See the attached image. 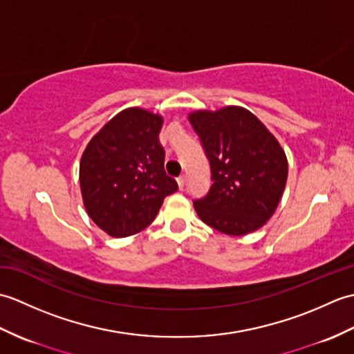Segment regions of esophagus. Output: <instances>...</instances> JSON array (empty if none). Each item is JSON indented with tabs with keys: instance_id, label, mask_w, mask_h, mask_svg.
Masks as SVG:
<instances>
[{
	"instance_id": "obj_1",
	"label": "esophagus",
	"mask_w": 354,
	"mask_h": 354,
	"mask_svg": "<svg viewBox=\"0 0 354 354\" xmlns=\"http://www.w3.org/2000/svg\"><path fill=\"white\" fill-rule=\"evenodd\" d=\"M185 184H187V176L185 175H181V176H179L178 178V185H179V189H184V187H185Z\"/></svg>"
}]
</instances>
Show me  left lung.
<instances>
[{"instance_id":"8db88e82","label":"left lung","mask_w":354,"mask_h":354,"mask_svg":"<svg viewBox=\"0 0 354 354\" xmlns=\"http://www.w3.org/2000/svg\"><path fill=\"white\" fill-rule=\"evenodd\" d=\"M209 161L212 187L194 199L202 222L230 236L259 230L277 209L288 179V160L260 120L227 106L189 117Z\"/></svg>"}]
</instances>
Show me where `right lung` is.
Returning <instances> with one entry per match:
<instances>
[{"mask_svg":"<svg viewBox=\"0 0 354 354\" xmlns=\"http://www.w3.org/2000/svg\"><path fill=\"white\" fill-rule=\"evenodd\" d=\"M162 118L129 108L89 141L80 160V190L89 217L112 237H127L153 222L178 183L164 170L158 141Z\"/></svg>","mask_w":354,"mask_h":354,"instance_id":"add662e5","label":"right lung"}]
</instances>
